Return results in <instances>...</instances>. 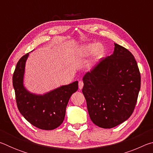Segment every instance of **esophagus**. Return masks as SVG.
I'll return each mask as SVG.
<instances>
[{
	"mask_svg": "<svg viewBox=\"0 0 153 153\" xmlns=\"http://www.w3.org/2000/svg\"><path fill=\"white\" fill-rule=\"evenodd\" d=\"M83 86H84V82H83V81H79V88L80 90L82 89Z\"/></svg>",
	"mask_w": 153,
	"mask_h": 153,
	"instance_id": "34e87169",
	"label": "esophagus"
}]
</instances>
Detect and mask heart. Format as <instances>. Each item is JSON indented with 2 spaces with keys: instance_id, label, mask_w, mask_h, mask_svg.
<instances>
[{
  "instance_id": "1",
  "label": "heart",
  "mask_w": 153,
  "mask_h": 153,
  "mask_svg": "<svg viewBox=\"0 0 153 153\" xmlns=\"http://www.w3.org/2000/svg\"><path fill=\"white\" fill-rule=\"evenodd\" d=\"M95 52V56L97 58L100 57L104 53V49L97 43H90L82 46L79 50L80 56H88Z\"/></svg>"
}]
</instances>
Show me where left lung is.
Here are the masks:
<instances>
[{"mask_svg": "<svg viewBox=\"0 0 153 153\" xmlns=\"http://www.w3.org/2000/svg\"><path fill=\"white\" fill-rule=\"evenodd\" d=\"M114 45L113 55L103 58L83 77L82 92L90 117L102 128H114L130 117L140 89V74L134 55Z\"/></svg>", "mask_w": 153, "mask_h": 153, "instance_id": "obj_1", "label": "left lung"}]
</instances>
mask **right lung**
<instances>
[{
    "label": "right lung",
    "instance_id": "1",
    "mask_svg": "<svg viewBox=\"0 0 153 153\" xmlns=\"http://www.w3.org/2000/svg\"><path fill=\"white\" fill-rule=\"evenodd\" d=\"M29 54H25L17 62L13 76L17 108L27 121L36 128L52 130L64 120L69 98L78 89V82L58 88L44 95L32 94L23 84L25 61Z\"/></svg>",
    "mask_w": 153,
    "mask_h": 153
}]
</instances>
